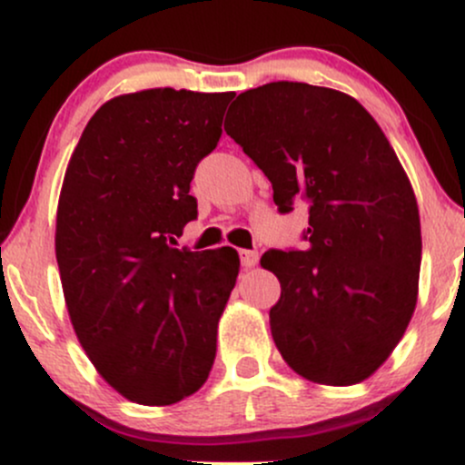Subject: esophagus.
<instances>
[{
    "label": "esophagus",
    "mask_w": 465,
    "mask_h": 465,
    "mask_svg": "<svg viewBox=\"0 0 465 465\" xmlns=\"http://www.w3.org/2000/svg\"><path fill=\"white\" fill-rule=\"evenodd\" d=\"M240 262H242L244 269H253L258 264V251L240 249Z\"/></svg>",
    "instance_id": "34e87169"
}]
</instances>
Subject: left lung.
<instances>
[{
	"label": "left lung",
	"mask_w": 465,
	"mask_h": 465,
	"mask_svg": "<svg viewBox=\"0 0 465 465\" xmlns=\"http://www.w3.org/2000/svg\"><path fill=\"white\" fill-rule=\"evenodd\" d=\"M225 131L273 185L280 214L308 205L303 249L260 260L282 284L271 334L297 373L345 387L371 376L418 302L415 194L376 120L350 95L262 84L229 106Z\"/></svg>",
	"instance_id": "1"
}]
</instances>
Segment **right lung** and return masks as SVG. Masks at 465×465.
Listing matches in <instances>:
<instances>
[{"label": "right lung", "mask_w": 465, "mask_h": 465, "mask_svg": "<svg viewBox=\"0 0 465 465\" xmlns=\"http://www.w3.org/2000/svg\"><path fill=\"white\" fill-rule=\"evenodd\" d=\"M232 98L165 87L109 100L63 181L56 260L74 330L100 376L146 407L192 396L214 365L238 253L177 238L199 214L190 183Z\"/></svg>", "instance_id": "add662e5"}]
</instances>
